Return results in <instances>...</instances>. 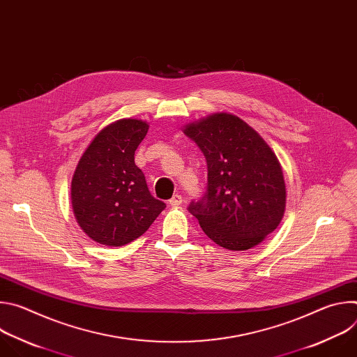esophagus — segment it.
<instances>
[{
  "instance_id": "34e87169",
  "label": "esophagus",
  "mask_w": 357,
  "mask_h": 357,
  "mask_svg": "<svg viewBox=\"0 0 357 357\" xmlns=\"http://www.w3.org/2000/svg\"><path fill=\"white\" fill-rule=\"evenodd\" d=\"M168 203H169L171 206H179L181 203H182V196L176 193V195H174V196L169 199V202H168Z\"/></svg>"
}]
</instances>
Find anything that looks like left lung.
<instances>
[{
    "label": "left lung",
    "instance_id": "1",
    "mask_svg": "<svg viewBox=\"0 0 357 357\" xmlns=\"http://www.w3.org/2000/svg\"><path fill=\"white\" fill-rule=\"evenodd\" d=\"M208 164L206 193L188 211L216 244L243 251L261 243L285 211V182L271 148L236 116L218 113L186 126Z\"/></svg>",
    "mask_w": 357,
    "mask_h": 357
}]
</instances>
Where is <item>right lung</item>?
Segmentation results:
<instances>
[{
    "mask_svg": "<svg viewBox=\"0 0 357 357\" xmlns=\"http://www.w3.org/2000/svg\"><path fill=\"white\" fill-rule=\"evenodd\" d=\"M141 120L124 119L101 130L82 155L72 179V206L94 241L120 247L142 236L167 208L149 193L135 149L148 132Z\"/></svg>",
    "mask_w": 357,
    "mask_h": 357,
    "instance_id": "add662e5",
    "label": "right lung"
}]
</instances>
